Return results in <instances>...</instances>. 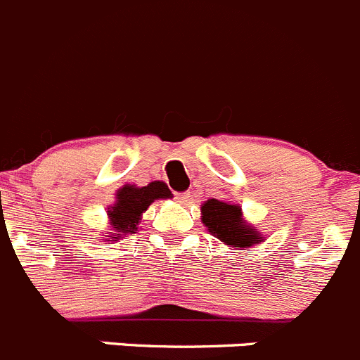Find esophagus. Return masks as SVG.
<instances>
[{"label":"esophagus","instance_id":"34e87169","mask_svg":"<svg viewBox=\"0 0 360 360\" xmlns=\"http://www.w3.org/2000/svg\"><path fill=\"white\" fill-rule=\"evenodd\" d=\"M176 200L179 204H188L191 200L190 191H183V193H176Z\"/></svg>","mask_w":360,"mask_h":360}]
</instances>
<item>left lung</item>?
Instances as JSON below:
<instances>
[{
	"instance_id": "8db88e82",
	"label": "left lung",
	"mask_w": 360,
	"mask_h": 360,
	"mask_svg": "<svg viewBox=\"0 0 360 360\" xmlns=\"http://www.w3.org/2000/svg\"><path fill=\"white\" fill-rule=\"evenodd\" d=\"M200 211L207 231L226 245L243 250L263 241V234L243 221L240 204L210 199L200 206Z\"/></svg>"
}]
</instances>
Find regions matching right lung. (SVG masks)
<instances>
[{
	"label": "right lung",
	"mask_w": 360,
	"mask_h": 360,
	"mask_svg": "<svg viewBox=\"0 0 360 360\" xmlns=\"http://www.w3.org/2000/svg\"><path fill=\"white\" fill-rule=\"evenodd\" d=\"M170 190L167 184L161 181H154L147 186H133L126 184L117 191L115 204L108 207L110 227L113 233H110L106 241H117L124 234H133L139 231V224L142 220V213H146L147 207L158 199H169Z\"/></svg>",
	"instance_id": "right-lung-1"
}]
</instances>
